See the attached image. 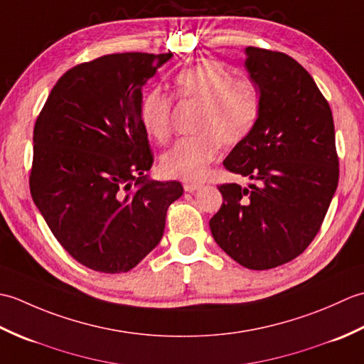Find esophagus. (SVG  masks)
Instances as JSON below:
<instances>
[{"mask_svg": "<svg viewBox=\"0 0 364 364\" xmlns=\"http://www.w3.org/2000/svg\"><path fill=\"white\" fill-rule=\"evenodd\" d=\"M183 188H184V191H186V192H194V191H198L200 188H202V184L186 181V183L183 184Z\"/></svg>", "mask_w": 364, "mask_h": 364, "instance_id": "1", "label": "esophagus"}]
</instances>
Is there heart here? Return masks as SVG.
Listing matches in <instances>:
<instances>
[{"label": "heart", "mask_w": 364, "mask_h": 364, "mask_svg": "<svg viewBox=\"0 0 364 364\" xmlns=\"http://www.w3.org/2000/svg\"><path fill=\"white\" fill-rule=\"evenodd\" d=\"M178 98L200 103L194 136L180 139L161 158V172L168 178L200 181L218 156L220 144L235 145L249 133L258 114V89L249 80L233 78L225 67L203 60L173 76ZM145 133L166 142L172 133V100L161 90H150L141 102Z\"/></svg>", "instance_id": "b5f03b06"}]
</instances>
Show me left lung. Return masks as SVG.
<instances>
[{
	"mask_svg": "<svg viewBox=\"0 0 364 364\" xmlns=\"http://www.w3.org/2000/svg\"><path fill=\"white\" fill-rule=\"evenodd\" d=\"M258 117L223 166L253 180L220 184L214 241L239 264L264 270L294 259L322 225L339 180L333 115L311 75L284 53L245 48Z\"/></svg>",
	"mask_w": 364,
	"mask_h": 364,
	"instance_id": "obj_1",
	"label": "left lung"
}]
</instances>
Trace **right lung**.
I'll list each match as a JSON object with an SVG mask.
<instances>
[{
    "instance_id": "1",
    "label": "right lung",
    "mask_w": 364,
    "mask_h": 364,
    "mask_svg": "<svg viewBox=\"0 0 364 364\" xmlns=\"http://www.w3.org/2000/svg\"><path fill=\"white\" fill-rule=\"evenodd\" d=\"M172 53H119L54 84L34 127L31 196L72 257L97 272L137 266L161 241L178 181L149 180L142 87Z\"/></svg>"
}]
</instances>
